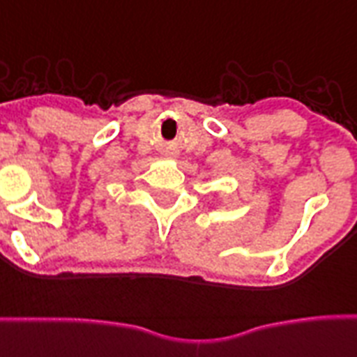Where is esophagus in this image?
Returning a JSON list of instances; mask_svg holds the SVG:
<instances>
[{
    "instance_id": "obj_1",
    "label": "esophagus",
    "mask_w": 357,
    "mask_h": 357,
    "mask_svg": "<svg viewBox=\"0 0 357 357\" xmlns=\"http://www.w3.org/2000/svg\"><path fill=\"white\" fill-rule=\"evenodd\" d=\"M167 153H168V155H174V151H167Z\"/></svg>"
}]
</instances>
